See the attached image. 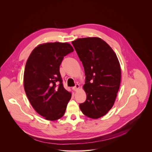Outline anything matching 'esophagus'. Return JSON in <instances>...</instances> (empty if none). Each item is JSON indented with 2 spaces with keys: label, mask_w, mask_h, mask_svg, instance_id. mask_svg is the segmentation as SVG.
Wrapping results in <instances>:
<instances>
[{
  "label": "esophagus",
  "mask_w": 152,
  "mask_h": 152,
  "mask_svg": "<svg viewBox=\"0 0 152 152\" xmlns=\"http://www.w3.org/2000/svg\"><path fill=\"white\" fill-rule=\"evenodd\" d=\"M79 88H80L79 85V84H76V85H75V86H74V87L73 88V90H74L75 91H77L79 90Z\"/></svg>",
  "instance_id": "obj_1"
}]
</instances>
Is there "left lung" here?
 Listing matches in <instances>:
<instances>
[{
	"label": "left lung",
	"instance_id": "obj_1",
	"mask_svg": "<svg viewBox=\"0 0 152 152\" xmlns=\"http://www.w3.org/2000/svg\"><path fill=\"white\" fill-rule=\"evenodd\" d=\"M72 43L82 61L86 76L83 88L86 99L79 104V107L86 117L100 118L113 107L119 90V61L110 45L99 37L78 38Z\"/></svg>",
	"mask_w": 152,
	"mask_h": 152
}]
</instances>
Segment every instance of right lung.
<instances>
[{"label": "right lung", "mask_w": 152, "mask_h": 152, "mask_svg": "<svg viewBox=\"0 0 152 152\" xmlns=\"http://www.w3.org/2000/svg\"><path fill=\"white\" fill-rule=\"evenodd\" d=\"M73 51L67 42L43 43L32 51L26 61L25 91L34 109L46 120H58L66 112L72 93L64 88L59 66L64 56Z\"/></svg>", "instance_id": "right-lung-1"}]
</instances>
